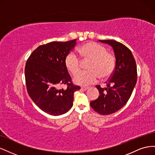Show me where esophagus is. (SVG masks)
Listing matches in <instances>:
<instances>
[{
  "label": "esophagus",
  "instance_id": "obj_1",
  "mask_svg": "<svg viewBox=\"0 0 155 155\" xmlns=\"http://www.w3.org/2000/svg\"><path fill=\"white\" fill-rule=\"evenodd\" d=\"M81 90H83V91H87V89H88V87H82L81 88Z\"/></svg>",
  "mask_w": 155,
  "mask_h": 155
}]
</instances>
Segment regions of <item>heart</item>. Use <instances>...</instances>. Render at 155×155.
I'll list each match as a JSON object with an SVG mask.
<instances>
[{"instance_id": "b5f03b06", "label": "heart", "mask_w": 155, "mask_h": 155, "mask_svg": "<svg viewBox=\"0 0 155 155\" xmlns=\"http://www.w3.org/2000/svg\"><path fill=\"white\" fill-rule=\"evenodd\" d=\"M79 55L83 59H92L88 72H79L74 78V83L79 85L86 86L96 82L97 79H105L110 76L116 65L114 56L107 52L105 46L94 42L83 45L78 50ZM64 64L67 69L72 75L81 69V62L76 53L71 51L65 58Z\"/></svg>"}]
</instances>
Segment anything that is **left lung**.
I'll use <instances>...</instances> for the list:
<instances>
[{"instance_id":"1","label":"left lung","mask_w":155,"mask_h":155,"mask_svg":"<svg viewBox=\"0 0 155 155\" xmlns=\"http://www.w3.org/2000/svg\"><path fill=\"white\" fill-rule=\"evenodd\" d=\"M110 45L114 51L116 66L109 80L107 87L96 85L100 95L91 106L98 114L114 113L128 101L137 80V68L131 51L124 45L114 40H99Z\"/></svg>"}]
</instances>
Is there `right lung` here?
Segmentation results:
<instances>
[{"instance_id": "right-lung-1", "label": "right lung", "mask_w": 155, "mask_h": 155, "mask_svg": "<svg viewBox=\"0 0 155 155\" xmlns=\"http://www.w3.org/2000/svg\"><path fill=\"white\" fill-rule=\"evenodd\" d=\"M76 44V39L51 42L37 47L25 66L27 91L32 101L46 113L59 116L73 105L74 93L80 87L74 85L64 64L66 56ZM67 84V89L60 86Z\"/></svg>"}]
</instances>
